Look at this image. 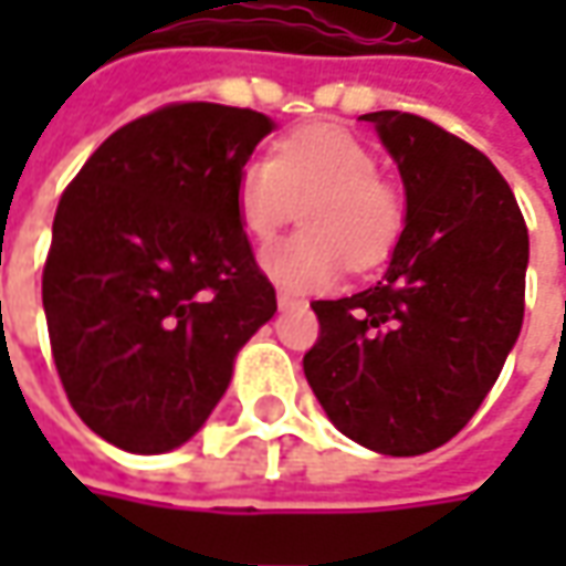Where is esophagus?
Here are the masks:
<instances>
[{
  "label": "esophagus",
  "instance_id": "1",
  "mask_svg": "<svg viewBox=\"0 0 566 566\" xmlns=\"http://www.w3.org/2000/svg\"><path fill=\"white\" fill-rule=\"evenodd\" d=\"M276 305H280V308H298V305H305V302L290 293H276Z\"/></svg>",
  "mask_w": 566,
  "mask_h": 566
}]
</instances>
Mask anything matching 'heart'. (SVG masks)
<instances>
[{"label":"heart","mask_w":566,"mask_h":566,"mask_svg":"<svg viewBox=\"0 0 566 566\" xmlns=\"http://www.w3.org/2000/svg\"><path fill=\"white\" fill-rule=\"evenodd\" d=\"M235 207L258 242L305 207V232L261 251V271L290 293L334 286L346 261L356 271L378 264L402 227L400 198L378 176L375 150L337 125L298 128L273 144L271 160H249L235 179Z\"/></svg>","instance_id":"1"}]
</instances>
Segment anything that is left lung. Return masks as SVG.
<instances>
[{
  "label": "left lung",
  "mask_w": 566,
  "mask_h": 566,
  "mask_svg": "<svg viewBox=\"0 0 566 566\" xmlns=\"http://www.w3.org/2000/svg\"><path fill=\"white\" fill-rule=\"evenodd\" d=\"M361 122L400 169L406 227L375 286L312 302L321 337L302 365L346 438L419 457L475 416L520 337L530 232L472 144L397 109Z\"/></svg>",
  "instance_id": "obj_1"
}]
</instances>
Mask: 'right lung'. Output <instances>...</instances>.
Listing matches in <instances>:
<instances>
[{"label": "right lung", "mask_w": 566, "mask_h": 566, "mask_svg": "<svg viewBox=\"0 0 566 566\" xmlns=\"http://www.w3.org/2000/svg\"><path fill=\"white\" fill-rule=\"evenodd\" d=\"M273 128L254 109L172 103L113 132L65 188L43 312L69 402L103 441H191L276 312L235 207L239 169Z\"/></svg>", "instance_id": "right-lung-1"}]
</instances>
